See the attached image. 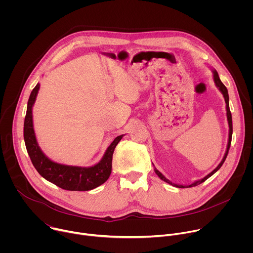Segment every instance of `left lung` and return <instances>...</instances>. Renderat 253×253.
Returning <instances> with one entry per match:
<instances>
[{
	"label": "left lung",
	"mask_w": 253,
	"mask_h": 253,
	"mask_svg": "<svg viewBox=\"0 0 253 253\" xmlns=\"http://www.w3.org/2000/svg\"><path fill=\"white\" fill-rule=\"evenodd\" d=\"M212 71V74H213V81H214V83H215V86L218 88V90L221 92V94L223 95V97H224V100H225V103H226V116H227V121H228V126H229V132H228V143H227V147H226V151H225V154H224V156H223V158H222V160H221V162L218 164V166L216 167L212 172H210L208 175H206L204 178H202V179H200V180H197V181H195V182H193L192 184H190V185H188V186H183V185H178V184H174V183H172L170 180H168L161 172H159L155 167H154V171H155V173L158 175V177L161 179V180H163V181H165L166 183H168V184H171L172 186H175V187H178V188H185V187H193V186H197V185H199V184H201L202 182H204L206 179H208L210 176H212L216 171L217 170H219V168L222 166V164L224 163V161H225V159H226V157H227V154H228V150H229V148H230V143H231V137H232V117H231V112H230V109H229V96H228V91H227V89H226V87L223 85V83L221 82V80H220V78H219V76H218V73H217V71L216 70H214V69H212L211 70Z\"/></svg>",
	"instance_id": "obj_1"
}]
</instances>
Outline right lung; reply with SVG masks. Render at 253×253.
Here are the masks:
<instances>
[{
    "mask_svg": "<svg viewBox=\"0 0 253 253\" xmlns=\"http://www.w3.org/2000/svg\"><path fill=\"white\" fill-rule=\"evenodd\" d=\"M39 89L40 84L38 83L31 92L24 122V140L26 148L36 170L49 182L62 189L70 191H88L106 182L111 174L114 149L124 135H120L114 139L106 149L102 159L95 165L89 167L72 166L51 160L40 148L34 130L33 106L37 98Z\"/></svg>",
    "mask_w": 253,
    "mask_h": 253,
    "instance_id": "obj_1",
    "label": "right lung"
}]
</instances>
